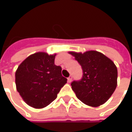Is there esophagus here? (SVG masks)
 <instances>
[{"label": "esophagus", "instance_id": "34e87169", "mask_svg": "<svg viewBox=\"0 0 132 132\" xmlns=\"http://www.w3.org/2000/svg\"><path fill=\"white\" fill-rule=\"evenodd\" d=\"M71 81H72V76H70V77L68 78V82L70 83Z\"/></svg>", "mask_w": 132, "mask_h": 132}]
</instances>
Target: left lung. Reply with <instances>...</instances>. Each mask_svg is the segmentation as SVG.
<instances>
[{"label":"left lung","mask_w":132,"mask_h":132,"mask_svg":"<svg viewBox=\"0 0 132 132\" xmlns=\"http://www.w3.org/2000/svg\"><path fill=\"white\" fill-rule=\"evenodd\" d=\"M69 53L73 56L83 70L82 79L71 83L76 97L89 106L97 107L106 103L118 84V70L114 62L96 51Z\"/></svg>","instance_id":"8db88e82"}]
</instances>
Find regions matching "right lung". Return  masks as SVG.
<instances>
[{
    "label": "right lung",
    "mask_w": 132,
    "mask_h": 132,
    "mask_svg": "<svg viewBox=\"0 0 132 132\" xmlns=\"http://www.w3.org/2000/svg\"><path fill=\"white\" fill-rule=\"evenodd\" d=\"M56 53L37 52L30 55L18 66L15 73L18 92L28 106L42 109L53 101L67 83L62 68L54 64Z\"/></svg>",
    "instance_id": "obj_1"
}]
</instances>
